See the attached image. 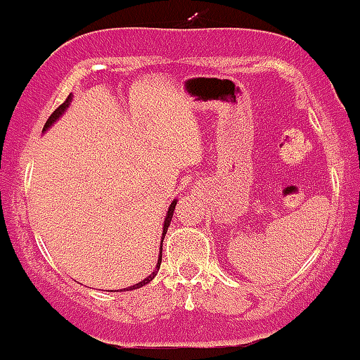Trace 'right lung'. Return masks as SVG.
Instances as JSON below:
<instances>
[{
	"instance_id": "add662e5",
	"label": "right lung",
	"mask_w": 360,
	"mask_h": 360,
	"mask_svg": "<svg viewBox=\"0 0 360 360\" xmlns=\"http://www.w3.org/2000/svg\"><path fill=\"white\" fill-rule=\"evenodd\" d=\"M72 98H73V95L72 93H70L68 95V98L65 100V103H63V105H59L58 109L54 110V112L51 114V117H49L47 120V123H45V127H44V131H47L49 128L52 127V124L56 123V121L59 120V117L63 116V114L66 112V109H68L70 107V103H72ZM176 204H177V198H174L172 200V204L169 205V211H167V216H165V221H163V232H162V243H163V237H165V233H167V229H169V225H170V221H172V214H174V209H176ZM160 264H162V244H160V257H158V262H156V267H155V271H153L151 274H149L148 278H144V280L142 281H139V283H135V285H131V287H128V288H124V290H121V292H127V290H135V288H141V287H144V285H148L149 281H153V278L156 276V274H158V269H160Z\"/></svg>"
}]
</instances>
